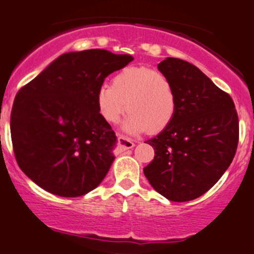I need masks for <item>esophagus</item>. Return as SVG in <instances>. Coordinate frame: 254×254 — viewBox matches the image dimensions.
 Instances as JSON below:
<instances>
[{
  "label": "esophagus",
  "mask_w": 254,
  "mask_h": 254,
  "mask_svg": "<svg viewBox=\"0 0 254 254\" xmlns=\"http://www.w3.org/2000/svg\"><path fill=\"white\" fill-rule=\"evenodd\" d=\"M118 142H119V147H121L123 150L131 149V148L135 147V143H133L131 139L127 138V137H125L123 135H121L118 137Z\"/></svg>",
  "instance_id": "obj_1"
}]
</instances>
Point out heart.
I'll use <instances>...</instances> for the list:
<instances>
[{
    "label": "heart",
    "instance_id": "b5f03b06",
    "mask_svg": "<svg viewBox=\"0 0 254 254\" xmlns=\"http://www.w3.org/2000/svg\"><path fill=\"white\" fill-rule=\"evenodd\" d=\"M97 107L109 123H116L127 107L129 116L123 125L125 130L155 133L173 121L177 94L164 72L149 66H127L112 77L111 87L99 88Z\"/></svg>",
    "mask_w": 254,
    "mask_h": 254
}]
</instances>
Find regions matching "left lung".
Wrapping results in <instances>:
<instances>
[{"instance_id": "8db88e82", "label": "left lung", "mask_w": 254, "mask_h": 254, "mask_svg": "<svg viewBox=\"0 0 254 254\" xmlns=\"http://www.w3.org/2000/svg\"><path fill=\"white\" fill-rule=\"evenodd\" d=\"M173 83V121L148 139L155 151L143 168L148 182L173 202L196 199L218 182L232 164L239 119L232 98L193 64L167 57L157 64Z\"/></svg>"}]
</instances>
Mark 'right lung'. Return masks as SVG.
I'll return each instance as SVG.
<instances>
[{
    "instance_id": "1",
    "label": "right lung",
    "mask_w": 254,
    "mask_h": 254,
    "mask_svg": "<svg viewBox=\"0 0 254 254\" xmlns=\"http://www.w3.org/2000/svg\"><path fill=\"white\" fill-rule=\"evenodd\" d=\"M132 60L100 49L68 52L17 92L11 142L32 182L61 197L83 196L103 182L117 137L99 113L97 93Z\"/></svg>"
}]
</instances>
